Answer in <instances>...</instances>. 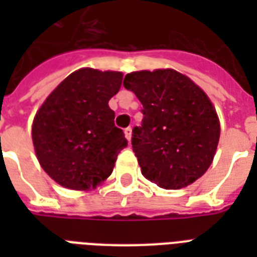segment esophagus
I'll return each mask as SVG.
<instances>
[{
    "mask_svg": "<svg viewBox=\"0 0 257 257\" xmlns=\"http://www.w3.org/2000/svg\"><path fill=\"white\" fill-rule=\"evenodd\" d=\"M124 133H125V137H126V140H128V143H131V139H132V129L126 128L124 131Z\"/></svg>",
    "mask_w": 257,
    "mask_h": 257,
    "instance_id": "1",
    "label": "esophagus"
}]
</instances>
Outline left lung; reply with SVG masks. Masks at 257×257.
Wrapping results in <instances>:
<instances>
[{
	"instance_id": "left-lung-1",
	"label": "left lung",
	"mask_w": 257,
	"mask_h": 257,
	"mask_svg": "<svg viewBox=\"0 0 257 257\" xmlns=\"http://www.w3.org/2000/svg\"><path fill=\"white\" fill-rule=\"evenodd\" d=\"M124 86L143 104L132 147L141 173L164 189H181L208 171L220 139V120L207 93L175 69L139 70Z\"/></svg>"
}]
</instances>
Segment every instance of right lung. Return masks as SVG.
I'll list each match as a JSON object with an SVG mask.
<instances>
[{
  "label": "right lung",
  "mask_w": 257,
  "mask_h": 257,
  "mask_svg": "<svg viewBox=\"0 0 257 257\" xmlns=\"http://www.w3.org/2000/svg\"><path fill=\"white\" fill-rule=\"evenodd\" d=\"M122 77V72L81 68L38 108L32 124L34 152L61 187L90 191L112 175L117 155L128 145L108 105Z\"/></svg>",
  "instance_id": "add662e5"
}]
</instances>
